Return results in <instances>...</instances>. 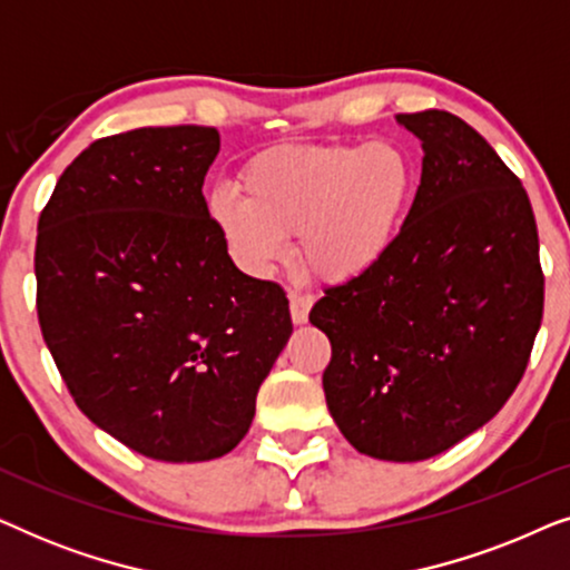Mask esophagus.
Instances as JSON below:
<instances>
[{
  "mask_svg": "<svg viewBox=\"0 0 570 570\" xmlns=\"http://www.w3.org/2000/svg\"><path fill=\"white\" fill-rule=\"evenodd\" d=\"M287 298H291V316L295 324H306L308 322V311H311V303L314 298L306 293H298V291H291L287 293Z\"/></svg>",
  "mask_w": 570,
  "mask_h": 570,
  "instance_id": "1",
  "label": "esophagus"
}]
</instances>
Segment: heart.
Masks as SVG:
<instances>
[{
    "label": "heart",
    "mask_w": 570,
    "mask_h": 570,
    "mask_svg": "<svg viewBox=\"0 0 570 570\" xmlns=\"http://www.w3.org/2000/svg\"><path fill=\"white\" fill-rule=\"evenodd\" d=\"M240 189H220L209 217L240 269L267 275L291 254L324 283H353L392 252L417 189V166L404 147L283 145L254 155Z\"/></svg>",
    "instance_id": "obj_1"
}]
</instances>
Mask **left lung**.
I'll return each instance as SVG.
<instances>
[{
    "label": "left lung",
    "instance_id": "8db88e82",
    "mask_svg": "<svg viewBox=\"0 0 570 570\" xmlns=\"http://www.w3.org/2000/svg\"><path fill=\"white\" fill-rule=\"evenodd\" d=\"M423 176L392 252L326 287L311 324L332 342L322 384L342 435L373 459L420 462L478 431L524 376L544 275L519 176L449 111L400 114Z\"/></svg>",
    "mask_w": 570,
    "mask_h": 570
}]
</instances>
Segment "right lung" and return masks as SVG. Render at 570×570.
I'll list each match as a JSON object with an SVG mask.
<instances>
[{
    "label": "right lung",
    "mask_w": 570,
    "mask_h": 570,
    "mask_svg": "<svg viewBox=\"0 0 570 570\" xmlns=\"http://www.w3.org/2000/svg\"><path fill=\"white\" fill-rule=\"evenodd\" d=\"M215 127L96 139L38 217L36 308L85 415L160 462H207L248 433L293 332L285 291L240 272L202 184Z\"/></svg>",
    "instance_id": "add662e5"
}]
</instances>
